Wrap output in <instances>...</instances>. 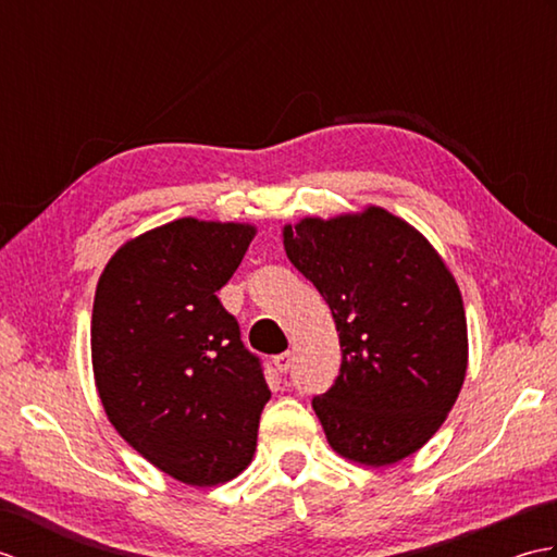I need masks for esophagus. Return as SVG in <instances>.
Instances as JSON below:
<instances>
[{"label":"esophagus","mask_w":557,"mask_h":557,"mask_svg":"<svg viewBox=\"0 0 557 557\" xmlns=\"http://www.w3.org/2000/svg\"><path fill=\"white\" fill-rule=\"evenodd\" d=\"M272 363H275V369H277L280 373H287V371L292 369V354H289V351L277 354L275 361H272Z\"/></svg>","instance_id":"1"}]
</instances>
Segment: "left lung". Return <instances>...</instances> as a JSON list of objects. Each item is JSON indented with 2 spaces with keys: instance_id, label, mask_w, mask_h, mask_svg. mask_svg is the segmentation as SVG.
<instances>
[{
  "instance_id": "8db88e82",
  "label": "left lung",
  "mask_w": 557,
  "mask_h": 557,
  "mask_svg": "<svg viewBox=\"0 0 557 557\" xmlns=\"http://www.w3.org/2000/svg\"><path fill=\"white\" fill-rule=\"evenodd\" d=\"M285 251L339 333L333 387L313 397L330 447L387 467L431 441L467 375L465 304L421 232L377 206L285 224Z\"/></svg>"
}]
</instances>
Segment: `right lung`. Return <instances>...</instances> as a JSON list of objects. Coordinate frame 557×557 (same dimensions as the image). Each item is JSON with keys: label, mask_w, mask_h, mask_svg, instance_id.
Instances as JSON below:
<instances>
[{"label": "right lung", "mask_w": 557, "mask_h": 557, "mask_svg": "<svg viewBox=\"0 0 557 557\" xmlns=\"http://www.w3.org/2000/svg\"><path fill=\"white\" fill-rule=\"evenodd\" d=\"M253 224L182 218L126 242L98 280L92 373L110 423L138 455L188 486L251 465L270 389L218 292Z\"/></svg>", "instance_id": "add662e5"}]
</instances>
